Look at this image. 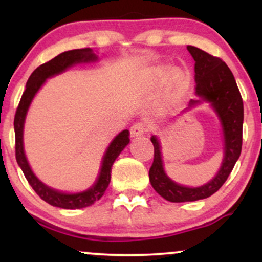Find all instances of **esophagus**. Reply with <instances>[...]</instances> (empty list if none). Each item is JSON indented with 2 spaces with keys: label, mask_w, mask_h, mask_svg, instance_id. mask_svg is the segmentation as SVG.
<instances>
[{
  "label": "esophagus",
  "mask_w": 262,
  "mask_h": 262,
  "mask_svg": "<svg viewBox=\"0 0 262 262\" xmlns=\"http://www.w3.org/2000/svg\"><path fill=\"white\" fill-rule=\"evenodd\" d=\"M149 124L146 122H135L130 127V135L132 137H138V135L145 134L149 132Z\"/></svg>",
  "instance_id": "34e87169"
}]
</instances>
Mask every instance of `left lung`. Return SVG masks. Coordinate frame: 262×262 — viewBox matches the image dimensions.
<instances>
[{
    "label": "left lung",
    "instance_id": "obj_1",
    "mask_svg": "<svg viewBox=\"0 0 262 262\" xmlns=\"http://www.w3.org/2000/svg\"><path fill=\"white\" fill-rule=\"evenodd\" d=\"M187 49L196 61V93L204 101L212 103L222 122L224 133V159L221 170L212 181L196 188L183 187L166 176L162 167L159 141L155 137H151L154 161L149 170L150 182L161 197L176 203L203 200L215 193L230 175L242 152L243 145L244 104L233 73L221 58L210 55L192 45H188ZM193 103H196V101H191V104Z\"/></svg>",
    "mask_w": 262,
    "mask_h": 262
}]
</instances>
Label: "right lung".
Instances as JSON below:
<instances>
[{
  "instance_id": "1",
  "label": "right lung",
  "mask_w": 262,
  "mask_h": 262,
  "mask_svg": "<svg viewBox=\"0 0 262 262\" xmlns=\"http://www.w3.org/2000/svg\"><path fill=\"white\" fill-rule=\"evenodd\" d=\"M96 55L93 54L92 49L90 48H83V49H75L69 50V52L59 54L58 56L45 62V64L38 66L33 71L28 81H27L26 90L20 97L19 104H18L16 116H14V133H16V160L18 165L25 173L27 181L34 189L35 193L38 194L41 200L52 204L54 207L65 209H79L85 208V207L92 206L96 201H98L103 196L111 182V171H112V165L114 160L118 158L121 151L129 143V130L125 129L114 138L111 145L108 146L106 154H104L103 161L100 175H98L97 181L92 187L77 193H64V192L56 191L48 186H45L43 182H40L35 177L33 171L29 167L28 161H27L25 150H23V125H25V119L27 111H28L29 104L40 89V86L45 82L48 77L58 75L62 71L70 68L71 65L77 64V62H89L96 60Z\"/></svg>"
}]
</instances>
